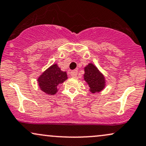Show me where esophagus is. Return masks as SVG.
I'll return each mask as SVG.
<instances>
[{"label": "esophagus", "instance_id": "1", "mask_svg": "<svg viewBox=\"0 0 146 146\" xmlns=\"http://www.w3.org/2000/svg\"><path fill=\"white\" fill-rule=\"evenodd\" d=\"M77 74H78V71H77V70H72V71H71V72H70V75L72 77H76Z\"/></svg>", "mask_w": 146, "mask_h": 146}]
</instances>
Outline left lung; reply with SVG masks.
Masks as SVG:
<instances>
[{
  "instance_id": "left-lung-1",
  "label": "left lung",
  "mask_w": 146,
  "mask_h": 146,
  "mask_svg": "<svg viewBox=\"0 0 146 146\" xmlns=\"http://www.w3.org/2000/svg\"><path fill=\"white\" fill-rule=\"evenodd\" d=\"M84 78L88 83L92 93L100 92L103 90L105 85L104 76L98 71L96 67L92 63L85 68Z\"/></svg>"
}]
</instances>
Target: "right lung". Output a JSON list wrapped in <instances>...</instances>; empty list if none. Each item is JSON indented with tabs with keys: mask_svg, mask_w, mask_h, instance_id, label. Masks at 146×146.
<instances>
[{
	"mask_svg": "<svg viewBox=\"0 0 146 146\" xmlns=\"http://www.w3.org/2000/svg\"><path fill=\"white\" fill-rule=\"evenodd\" d=\"M67 77L66 72H62L56 64L52 65L38 78L39 86L46 94L54 95L57 92V85L63 83Z\"/></svg>",
	"mask_w": 146,
	"mask_h": 146,
	"instance_id": "1",
	"label": "right lung"
}]
</instances>
